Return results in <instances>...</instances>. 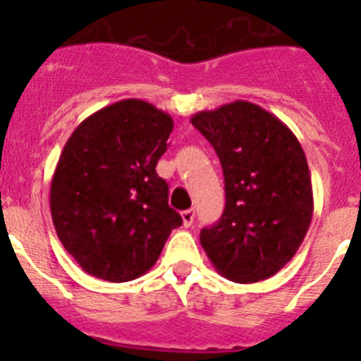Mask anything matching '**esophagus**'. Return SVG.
I'll use <instances>...</instances> for the list:
<instances>
[{
	"label": "esophagus",
	"mask_w": 361,
	"mask_h": 361,
	"mask_svg": "<svg viewBox=\"0 0 361 361\" xmlns=\"http://www.w3.org/2000/svg\"><path fill=\"white\" fill-rule=\"evenodd\" d=\"M193 220H195V212H193V209H186V212H183L184 228H190V226L193 224Z\"/></svg>",
	"instance_id": "34e87169"
}]
</instances>
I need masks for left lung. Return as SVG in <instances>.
<instances>
[{"label":"left lung","mask_w":361,"mask_h":361,"mask_svg":"<svg viewBox=\"0 0 361 361\" xmlns=\"http://www.w3.org/2000/svg\"><path fill=\"white\" fill-rule=\"evenodd\" d=\"M215 148L226 208L200 244L216 273L237 283L276 275L295 257L312 219V186L295 133L258 104L233 101L191 117Z\"/></svg>","instance_id":"1"}]
</instances>
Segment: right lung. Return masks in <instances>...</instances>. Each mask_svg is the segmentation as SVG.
<instances>
[{
    "instance_id": "obj_1",
    "label": "right lung",
    "mask_w": 361,
    "mask_h": 361,
    "mask_svg": "<svg viewBox=\"0 0 361 361\" xmlns=\"http://www.w3.org/2000/svg\"><path fill=\"white\" fill-rule=\"evenodd\" d=\"M173 119L141 99L86 117L68 137L50 183L57 237L81 269L108 282L139 279L183 219L155 171Z\"/></svg>"
}]
</instances>
